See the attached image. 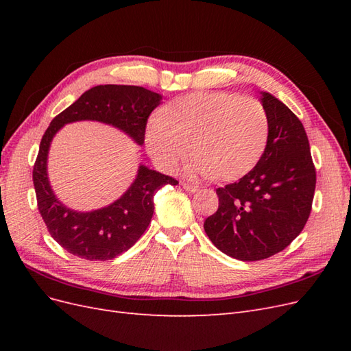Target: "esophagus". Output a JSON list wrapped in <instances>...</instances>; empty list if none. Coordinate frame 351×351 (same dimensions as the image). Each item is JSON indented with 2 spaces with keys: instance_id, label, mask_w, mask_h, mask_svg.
<instances>
[{
  "instance_id": "obj_1",
  "label": "esophagus",
  "mask_w": 351,
  "mask_h": 351,
  "mask_svg": "<svg viewBox=\"0 0 351 351\" xmlns=\"http://www.w3.org/2000/svg\"><path fill=\"white\" fill-rule=\"evenodd\" d=\"M182 186H183L184 190H187V192H190V193L197 192V189H199L196 184H190V183H186V182H183Z\"/></svg>"
}]
</instances>
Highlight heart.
<instances>
[{
    "instance_id": "obj_1",
    "label": "heart",
    "mask_w": 351,
    "mask_h": 351,
    "mask_svg": "<svg viewBox=\"0 0 351 351\" xmlns=\"http://www.w3.org/2000/svg\"><path fill=\"white\" fill-rule=\"evenodd\" d=\"M269 120L261 101L228 92H196L169 102L146 134L147 151L167 171L192 152L190 173L231 180L246 174L267 146Z\"/></svg>"
}]
</instances>
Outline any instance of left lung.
<instances>
[{
    "instance_id": "left-lung-1",
    "label": "left lung",
    "mask_w": 351,
    "mask_h": 351,
    "mask_svg": "<svg viewBox=\"0 0 351 351\" xmlns=\"http://www.w3.org/2000/svg\"><path fill=\"white\" fill-rule=\"evenodd\" d=\"M269 133L253 169L218 187L219 206L205 219V232L228 256L250 262L284 250L311 215L316 171L302 121L268 92H261Z\"/></svg>"
}]
</instances>
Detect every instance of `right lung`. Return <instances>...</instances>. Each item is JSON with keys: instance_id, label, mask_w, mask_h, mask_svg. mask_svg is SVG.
Listing matches in <instances>:
<instances>
[{"instance_id": "add662e5", "label": "right lung", "mask_w": 351, "mask_h": 351, "mask_svg": "<svg viewBox=\"0 0 351 351\" xmlns=\"http://www.w3.org/2000/svg\"><path fill=\"white\" fill-rule=\"evenodd\" d=\"M161 99L159 93L141 86L99 84L60 112L42 136L34 165L38 209L51 237L74 256L110 261L129 250L149 226L156 190L178 182L141 165L132 186L114 204L90 212L73 210L61 204L49 186L47 161L52 139L62 125L92 120L114 125L143 145L147 119Z\"/></svg>"}]
</instances>
